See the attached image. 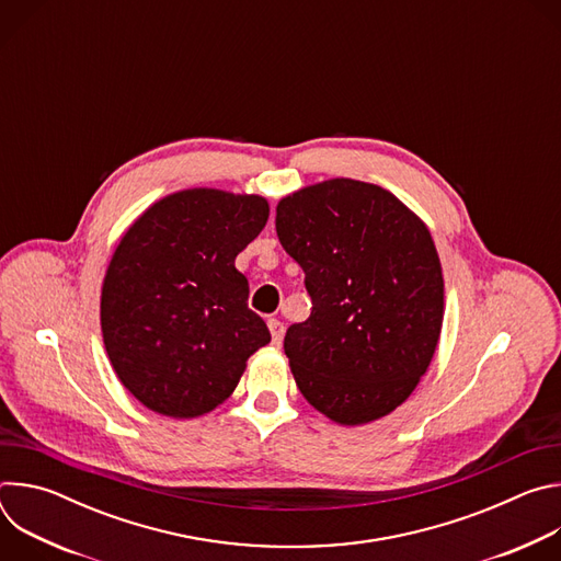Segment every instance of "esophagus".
<instances>
[{"mask_svg": "<svg viewBox=\"0 0 561 561\" xmlns=\"http://www.w3.org/2000/svg\"><path fill=\"white\" fill-rule=\"evenodd\" d=\"M268 331H271V337H273V344L279 346L284 342V333H286V327L279 322V319H268Z\"/></svg>", "mask_w": 561, "mask_h": 561, "instance_id": "esophagus-1", "label": "esophagus"}]
</instances>
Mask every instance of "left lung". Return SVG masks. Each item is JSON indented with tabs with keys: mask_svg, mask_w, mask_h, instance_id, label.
I'll list each match as a JSON object with an SVG mask.
<instances>
[{
	"mask_svg": "<svg viewBox=\"0 0 561 561\" xmlns=\"http://www.w3.org/2000/svg\"><path fill=\"white\" fill-rule=\"evenodd\" d=\"M275 228L312 299L310 317L284 337L308 404L342 426L402 407L444 322L428 226L381 186L337 178L282 197Z\"/></svg>",
	"mask_w": 561,
	"mask_h": 561,
	"instance_id": "1",
	"label": "left lung"
}]
</instances>
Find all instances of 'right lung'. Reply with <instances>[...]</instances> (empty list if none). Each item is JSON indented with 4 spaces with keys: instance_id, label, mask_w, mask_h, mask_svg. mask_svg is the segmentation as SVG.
Listing matches in <instances>:
<instances>
[{
    "instance_id": "right-lung-1",
    "label": "right lung",
    "mask_w": 561,
    "mask_h": 561,
    "mask_svg": "<svg viewBox=\"0 0 561 561\" xmlns=\"http://www.w3.org/2000/svg\"><path fill=\"white\" fill-rule=\"evenodd\" d=\"M268 213L260 195L188 188L148 206L122 234L102 284V335L119 381L152 413H210L271 342L234 268Z\"/></svg>"
}]
</instances>
